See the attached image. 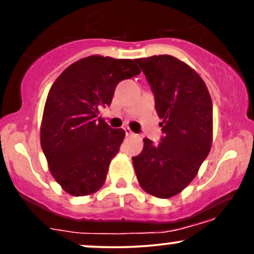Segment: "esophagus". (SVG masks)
Listing matches in <instances>:
<instances>
[{
    "mask_svg": "<svg viewBox=\"0 0 254 254\" xmlns=\"http://www.w3.org/2000/svg\"><path fill=\"white\" fill-rule=\"evenodd\" d=\"M124 130H125V133H127V136H133V135H135V133L132 132V130H131L130 127H124Z\"/></svg>",
    "mask_w": 254,
    "mask_h": 254,
    "instance_id": "34e87169",
    "label": "esophagus"
}]
</instances>
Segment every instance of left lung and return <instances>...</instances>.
I'll return each mask as SVG.
<instances>
[{
    "mask_svg": "<svg viewBox=\"0 0 254 254\" xmlns=\"http://www.w3.org/2000/svg\"><path fill=\"white\" fill-rule=\"evenodd\" d=\"M155 95L164 137L132 157L136 177L147 193L171 198L199 171L212 144V101L203 78L183 61L159 55L136 60Z\"/></svg>",
    "mask_w": 254,
    "mask_h": 254,
    "instance_id": "left-lung-1",
    "label": "left lung"
}]
</instances>
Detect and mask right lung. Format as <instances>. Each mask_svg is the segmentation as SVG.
<instances>
[{
	"label": "right lung",
	"mask_w": 254,
	"mask_h": 254,
	"mask_svg": "<svg viewBox=\"0 0 254 254\" xmlns=\"http://www.w3.org/2000/svg\"><path fill=\"white\" fill-rule=\"evenodd\" d=\"M132 60L92 55L70 64L49 90L40 144L55 180L71 196L94 193L106 180L111 160L125 137L98 117L117 84L138 75Z\"/></svg>",
	"instance_id": "right-lung-1"
}]
</instances>
